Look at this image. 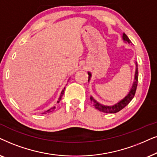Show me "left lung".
I'll list each match as a JSON object with an SVG mask.
<instances>
[{
    "instance_id": "1",
    "label": "left lung",
    "mask_w": 157,
    "mask_h": 157,
    "mask_svg": "<svg viewBox=\"0 0 157 157\" xmlns=\"http://www.w3.org/2000/svg\"><path fill=\"white\" fill-rule=\"evenodd\" d=\"M123 39H124V41H128V43H131L130 39H128V37L127 36L125 33H124V35H123ZM136 64V72H135V78H134L135 80L134 82H133V85L132 87H131L130 92H129V93L127 95V96H126V97H125L123 100H121L119 103H116V105L113 106H105V105H101V104L98 103L96 100H94L93 97H90L91 103L93 104V105L95 106L96 109H98V110H100V111H102L103 113H118L121 110H122L123 108L126 107V106L130 103L131 100H132L133 97H134L136 90L137 85H138L139 71H138V64L137 63ZM88 75H89V77H88V81H89L91 77L90 73L88 72Z\"/></svg>"
}]
</instances>
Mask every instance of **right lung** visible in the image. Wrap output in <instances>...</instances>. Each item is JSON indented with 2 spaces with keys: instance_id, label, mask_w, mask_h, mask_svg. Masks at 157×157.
<instances>
[{
  "instance_id": "1",
  "label": "right lung",
  "mask_w": 157,
  "mask_h": 157,
  "mask_svg": "<svg viewBox=\"0 0 157 157\" xmlns=\"http://www.w3.org/2000/svg\"><path fill=\"white\" fill-rule=\"evenodd\" d=\"M64 90H65V88H64L63 90L62 91V93H61V95H60V97H59V100H58V101H57V103H59V102L60 101V100H62V96H63V95H64ZM54 108H55V107H53V108H52L51 109H49V110H47V111L44 113H47V112H52V110H53L54 109Z\"/></svg>"
}]
</instances>
